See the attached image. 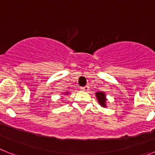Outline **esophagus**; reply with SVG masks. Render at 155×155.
Returning <instances> with one entry per match:
<instances>
[{"instance_id":"1","label":"esophagus","mask_w":155,"mask_h":155,"mask_svg":"<svg viewBox=\"0 0 155 155\" xmlns=\"http://www.w3.org/2000/svg\"><path fill=\"white\" fill-rule=\"evenodd\" d=\"M81 89L82 91H87L89 90V86H84V87H81Z\"/></svg>"}]
</instances>
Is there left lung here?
Segmentation results:
<instances>
[{"label":"left lung","instance_id":"8db88e82","mask_svg":"<svg viewBox=\"0 0 155 155\" xmlns=\"http://www.w3.org/2000/svg\"><path fill=\"white\" fill-rule=\"evenodd\" d=\"M96 97L98 100V102L100 103V105L105 107V101H106V98H105V94L103 92H97L96 93Z\"/></svg>","mask_w":155,"mask_h":155}]
</instances>
